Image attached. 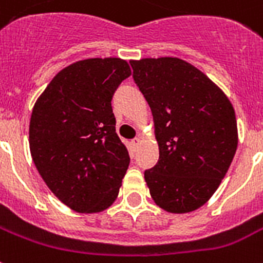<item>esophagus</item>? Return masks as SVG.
<instances>
[{"instance_id": "1", "label": "esophagus", "mask_w": 263, "mask_h": 263, "mask_svg": "<svg viewBox=\"0 0 263 263\" xmlns=\"http://www.w3.org/2000/svg\"><path fill=\"white\" fill-rule=\"evenodd\" d=\"M140 144H142V138H135L132 140V146L135 147V148H138Z\"/></svg>"}]
</instances>
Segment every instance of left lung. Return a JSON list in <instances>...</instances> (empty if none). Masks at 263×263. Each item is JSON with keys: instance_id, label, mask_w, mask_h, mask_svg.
<instances>
[{"instance_id": "obj_1", "label": "left lung", "mask_w": 263, "mask_h": 263, "mask_svg": "<svg viewBox=\"0 0 263 263\" xmlns=\"http://www.w3.org/2000/svg\"><path fill=\"white\" fill-rule=\"evenodd\" d=\"M153 112L158 163L144 180L158 206L187 213L212 197L238 147L231 101L202 71L180 58L129 61Z\"/></svg>"}]
</instances>
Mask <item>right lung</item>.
<instances>
[{
  "label": "right lung",
  "instance_id": "1",
  "mask_svg": "<svg viewBox=\"0 0 263 263\" xmlns=\"http://www.w3.org/2000/svg\"><path fill=\"white\" fill-rule=\"evenodd\" d=\"M129 76L120 58L78 61L58 72L32 109L33 163L50 191L76 212H101L120 191L129 155L116 134L110 101Z\"/></svg>",
  "mask_w": 263,
  "mask_h": 263
}]
</instances>
